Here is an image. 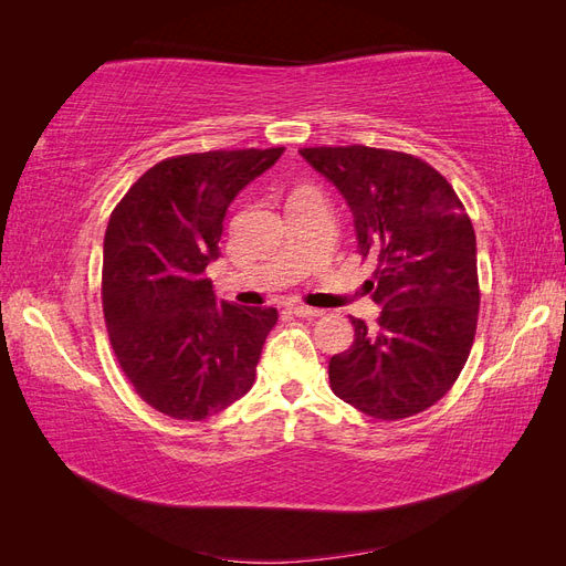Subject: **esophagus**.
Here are the masks:
<instances>
[{
    "label": "esophagus",
    "instance_id": "1",
    "mask_svg": "<svg viewBox=\"0 0 566 566\" xmlns=\"http://www.w3.org/2000/svg\"><path fill=\"white\" fill-rule=\"evenodd\" d=\"M290 312H293L295 316H302V318H314V316L323 314L321 310H314V306H304V304H293L290 306Z\"/></svg>",
    "mask_w": 566,
    "mask_h": 566
}]
</instances>
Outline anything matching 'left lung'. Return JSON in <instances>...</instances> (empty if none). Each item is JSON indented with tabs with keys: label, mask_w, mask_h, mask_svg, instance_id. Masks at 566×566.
<instances>
[{
	"label": "left lung",
	"mask_w": 566,
	"mask_h": 566,
	"mask_svg": "<svg viewBox=\"0 0 566 566\" xmlns=\"http://www.w3.org/2000/svg\"><path fill=\"white\" fill-rule=\"evenodd\" d=\"M349 205L358 254L378 264V328L352 318L354 342L328 364L342 401L375 420L434 406L465 366L479 314L476 238L453 186L434 167L368 146L302 148Z\"/></svg>",
	"instance_id": "8db88e82"
}]
</instances>
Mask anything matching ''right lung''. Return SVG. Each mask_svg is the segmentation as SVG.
Segmentation results:
<instances>
[{
  "mask_svg": "<svg viewBox=\"0 0 566 566\" xmlns=\"http://www.w3.org/2000/svg\"><path fill=\"white\" fill-rule=\"evenodd\" d=\"M285 148L210 150L153 165L111 214L104 316L136 394L177 420H205L250 391L273 306L217 302L205 269L219 260L229 205Z\"/></svg>",
  "mask_w": 566,
  "mask_h": 566,
  "instance_id": "add662e5",
  "label": "right lung"
}]
</instances>
